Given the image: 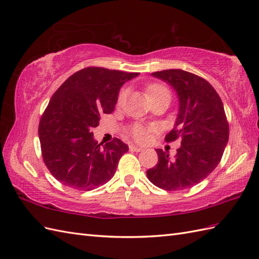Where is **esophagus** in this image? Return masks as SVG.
Returning <instances> with one entry per match:
<instances>
[{"instance_id": "34e87169", "label": "esophagus", "mask_w": 259, "mask_h": 259, "mask_svg": "<svg viewBox=\"0 0 259 259\" xmlns=\"http://www.w3.org/2000/svg\"><path fill=\"white\" fill-rule=\"evenodd\" d=\"M130 150H131V151H135V152H141L143 149H142L141 147H137V145L131 144V145H130Z\"/></svg>"}]
</instances>
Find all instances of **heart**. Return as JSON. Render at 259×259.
Segmentation results:
<instances>
[{"mask_svg":"<svg viewBox=\"0 0 259 259\" xmlns=\"http://www.w3.org/2000/svg\"><path fill=\"white\" fill-rule=\"evenodd\" d=\"M163 92H167V90L164 88L162 85H151L148 88V95L149 97L153 96L155 94H158V93H163ZM125 96V91L123 90L120 95H119V102H122V99ZM149 134H150V128L143 127L141 124H136L135 127L131 128V136L134 137L137 141L139 142H144L145 140H148L149 138Z\"/></svg>","mask_w":259,"mask_h":259,"instance_id":"heart-1","label":"heart"}]
</instances>
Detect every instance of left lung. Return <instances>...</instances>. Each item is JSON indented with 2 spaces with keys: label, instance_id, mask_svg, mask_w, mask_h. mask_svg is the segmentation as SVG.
<instances>
[{
  "label": "left lung",
  "instance_id": "1",
  "mask_svg": "<svg viewBox=\"0 0 259 259\" xmlns=\"http://www.w3.org/2000/svg\"><path fill=\"white\" fill-rule=\"evenodd\" d=\"M173 88L178 97L174 128L167 142L182 139L174 158L156 149L158 162L147 170L149 181L165 190L190 188L213 170L229 141V124L220 96L209 82L193 73L170 69L151 74Z\"/></svg>",
  "mask_w": 259,
  "mask_h": 259
}]
</instances>
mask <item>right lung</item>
<instances>
[{
    "instance_id": "right-lung-1",
    "label": "right lung",
    "mask_w": 259,
    "mask_h": 259,
    "mask_svg": "<svg viewBox=\"0 0 259 259\" xmlns=\"http://www.w3.org/2000/svg\"><path fill=\"white\" fill-rule=\"evenodd\" d=\"M139 75L104 68H86L71 75L52 95L39 122L46 166L56 180L90 191L110 181L129 150L115 138L103 145L92 129L103 114H111L121 86Z\"/></svg>"
}]
</instances>
